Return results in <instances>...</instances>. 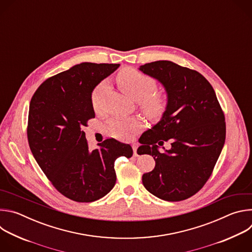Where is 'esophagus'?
<instances>
[{
    "mask_svg": "<svg viewBox=\"0 0 252 252\" xmlns=\"http://www.w3.org/2000/svg\"><path fill=\"white\" fill-rule=\"evenodd\" d=\"M132 151H133V156H134V157H137V156H138L137 153H136V151H137V146L135 145V143H133V145H132Z\"/></svg>",
    "mask_w": 252,
    "mask_h": 252,
    "instance_id": "1",
    "label": "esophagus"
}]
</instances>
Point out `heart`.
<instances>
[{
	"instance_id": "obj_1",
	"label": "heart",
	"mask_w": 252,
	"mask_h": 252,
	"mask_svg": "<svg viewBox=\"0 0 252 252\" xmlns=\"http://www.w3.org/2000/svg\"><path fill=\"white\" fill-rule=\"evenodd\" d=\"M120 89L130 98L139 101V106L147 117L158 120L166 111L168 97L163 92H156L157 82L151 76L142 74L134 68H124L117 77ZM105 83H100L92 93L91 100L94 110L99 106L100 95ZM141 122L137 119H114L110 122L109 129L114 136L128 138L133 132L141 128Z\"/></svg>"
}]
</instances>
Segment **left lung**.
Instances as JSON below:
<instances>
[{
	"mask_svg": "<svg viewBox=\"0 0 252 252\" xmlns=\"http://www.w3.org/2000/svg\"><path fill=\"white\" fill-rule=\"evenodd\" d=\"M157 79L168 97L160 121L143 132V150L156 160L155 168L142 175L145 188L167 201L187 199L207 182L225 141V119L217 94L198 71L170 61L139 66ZM169 139L172 149L164 154L156 143ZM138 151V150H137Z\"/></svg>",
	"mask_w": 252,
	"mask_h": 252,
	"instance_id": "left-lung-1",
	"label": "left lung"
}]
</instances>
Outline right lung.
I'll return each instance as SVG.
<instances>
[{"label":"right lung","instance_id":"1","mask_svg":"<svg viewBox=\"0 0 252 252\" xmlns=\"http://www.w3.org/2000/svg\"><path fill=\"white\" fill-rule=\"evenodd\" d=\"M119 63H82L46 80L33 94L29 110L28 141L52 185L65 197L92 202L116 185V159L132 156L129 145L109 138L89 149L83 130L94 118V89Z\"/></svg>","mask_w":252,"mask_h":252}]
</instances>
